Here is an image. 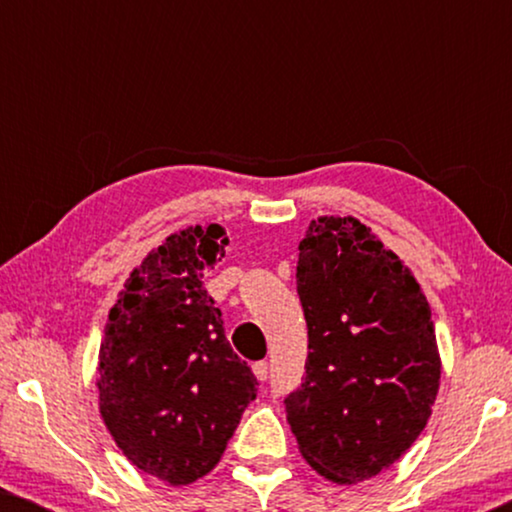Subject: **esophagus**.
<instances>
[{"label": "esophagus", "mask_w": 512, "mask_h": 512, "mask_svg": "<svg viewBox=\"0 0 512 512\" xmlns=\"http://www.w3.org/2000/svg\"><path fill=\"white\" fill-rule=\"evenodd\" d=\"M251 370H254V375H256L261 382L268 380V363H265V361H256L254 366H251Z\"/></svg>", "instance_id": "34e87169"}]
</instances>
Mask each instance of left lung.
<instances>
[{"instance_id":"8db88e82","label":"left lung","mask_w":512,"mask_h":512,"mask_svg":"<svg viewBox=\"0 0 512 512\" xmlns=\"http://www.w3.org/2000/svg\"><path fill=\"white\" fill-rule=\"evenodd\" d=\"M296 282L307 363L286 398L298 450L338 485L370 480L424 431L440 387L431 307L412 270L354 216H319Z\"/></svg>"}]
</instances>
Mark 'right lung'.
<instances>
[{
    "label": "right lung",
    "mask_w": 512,
    "mask_h": 512,
    "mask_svg": "<svg viewBox=\"0 0 512 512\" xmlns=\"http://www.w3.org/2000/svg\"><path fill=\"white\" fill-rule=\"evenodd\" d=\"M226 244L219 223L165 237L125 279L104 326L100 415L130 464L172 487L219 464L256 398V377L202 284Z\"/></svg>",
    "instance_id": "add662e5"
}]
</instances>
